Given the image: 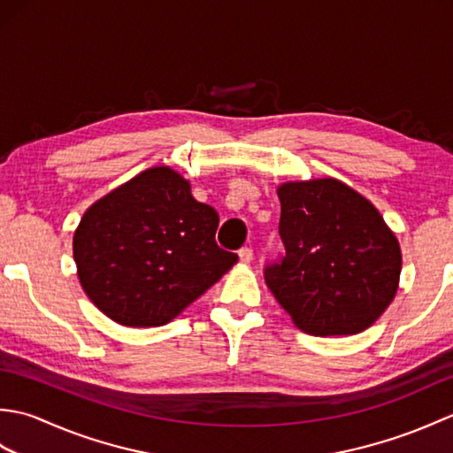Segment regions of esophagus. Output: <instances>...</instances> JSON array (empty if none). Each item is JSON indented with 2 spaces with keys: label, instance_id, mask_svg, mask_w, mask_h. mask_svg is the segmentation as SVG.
I'll list each match as a JSON object with an SVG mask.
<instances>
[{
  "label": "esophagus",
  "instance_id": "obj_1",
  "mask_svg": "<svg viewBox=\"0 0 453 453\" xmlns=\"http://www.w3.org/2000/svg\"><path fill=\"white\" fill-rule=\"evenodd\" d=\"M239 258H242V263H245V265L251 263L253 261V249L251 247L239 249Z\"/></svg>",
  "mask_w": 453,
  "mask_h": 453
}]
</instances>
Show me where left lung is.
Segmentation results:
<instances>
[{"label": "left lung", "mask_w": 453, "mask_h": 453, "mask_svg": "<svg viewBox=\"0 0 453 453\" xmlns=\"http://www.w3.org/2000/svg\"><path fill=\"white\" fill-rule=\"evenodd\" d=\"M280 198L286 255L265 280L294 325L315 336L356 334L397 294L401 247L372 202L342 180H288Z\"/></svg>", "instance_id": "8db88e82"}]
</instances>
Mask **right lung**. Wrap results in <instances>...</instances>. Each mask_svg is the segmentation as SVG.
<instances>
[{
    "label": "right lung",
    "mask_w": 453,
    "mask_h": 453,
    "mask_svg": "<svg viewBox=\"0 0 453 453\" xmlns=\"http://www.w3.org/2000/svg\"><path fill=\"white\" fill-rule=\"evenodd\" d=\"M218 224L180 173L142 171L85 210L75 229L83 292L119 325H167L237 263L216 243Z\"/></svg>",
    "instance_id": "1"
}]
</instances>
